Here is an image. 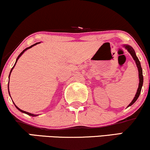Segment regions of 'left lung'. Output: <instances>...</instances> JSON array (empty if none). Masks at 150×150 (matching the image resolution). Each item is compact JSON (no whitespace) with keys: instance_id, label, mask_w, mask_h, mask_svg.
<instances>
[{"instance_id":"left-lung-1","label":"left lung","mask_w":150,"mask_h":150,"mask_svg":"<svg viewBox=\"0 0 150 150\" xmlns=\"http://www.w3.org/2000/svg\"><path fill=\"white\" fill-rule=\"evenodd\" d=\"M123 47L126 49V50H127V51L129 52L130 54H131V57H133V60H134L135 62H136V66H137V68H138V75H139L138 88V89H137V92L136 93V95H135L134 98H133V99L132 100V101H131V103L128 105L127 108H129V106L132 105L136 101L137 99L138 98L139 96H140V91H141V89H142V84H143V76H142V70L141 65H140V61H139L138 58L137 57V56L136 54V52H135L133 48L131 46L129 45H123Z\"/></svg>"}]
</instances>
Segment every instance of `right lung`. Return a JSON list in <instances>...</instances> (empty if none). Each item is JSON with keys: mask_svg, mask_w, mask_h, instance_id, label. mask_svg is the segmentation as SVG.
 Listing matches in <instances>:
<instances>
[{"mask_svg": "<svg viewBox=\"0 0 150 150\" xmlns=\"http://www.w3.org/2000/svg\"><path fill=\"white\" fill-rule=\"evenodd\" d=\"M38 43H40V42H37V43H35V44H34V45H31V46H30V47H27V48H26L24 50H23L22 52H21V53L20 54H19V56H18V57L17 58V60H16V62H15V64H14V66L13 67H12V68L11 69V70H10V75H9V80H10V74H11V73H12V69H13L14 68V66H15V65H16V64H17V61H18V59H19V58H20V57L21 55L23 54V53H24L27 50H28V49H30V48H31L32 47H33L34 45H36L37 44H38ZM8 92H9V94H10V91H9V83H8ZM14 105H15V107L17 108V109H18L19 110V111L20 112H23V113H25V114H26V115H29V116H32V117H36V116H38V115H34V114H31V113H29V112H26V111H23V110H21V109H19V108L17 107V105H16L15 104H14Z\"/></svg>", "mask_w": 150, "mask_h": 150, "instance_id": "right-lung-1", "label": "right lung"}]
</instances>
